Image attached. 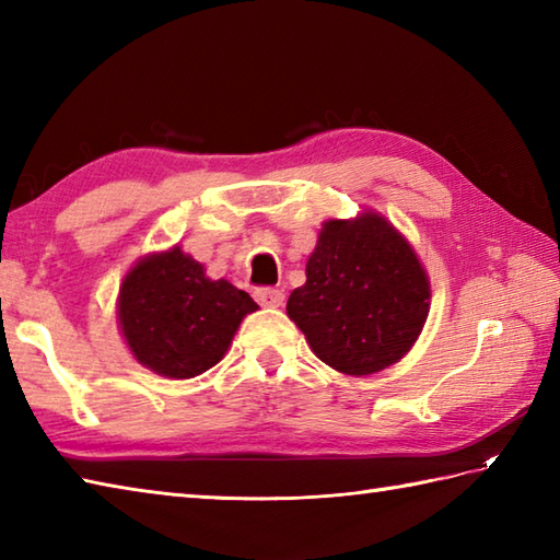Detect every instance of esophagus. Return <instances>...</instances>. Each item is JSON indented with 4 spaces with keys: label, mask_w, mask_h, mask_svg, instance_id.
Instances as JSON below:
<instances>
[{
    "label": "esophagus",
    "mask_w": 560,
    "mask_h": 560,
    "mask_svg": "<svg viewBox=\"0 0 560 560\" xmlns=\"http://www.w3.org/2000/svg\"><path fill=\"white\" fill-rule=\"evenodd\" d=\"M255 299L259 305H265V307H279V305H283V299H287V295H283V291H279V289L259 287V289H255Z\"/></svg>",
    "instance_id": "obj_1"
}]
</instances>
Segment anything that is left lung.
Masks as SVG:
<instances>
[{
	"label": "left lung",
	"instance_id": "obj_1",
	"mask_svg": "<svg viewBox=\"0 0 560 560\" xmlns=\"http://www.w3.org/2000/svg\"><path fill=\"white\" fill-rule=\"evenodd\" d=\"M305 277L287 313L335 371L377 373L419 339L431 287L411 245L377 213L327 221Z\"/></svg>",
	"mask_w": 560,
	"mask_h": 560
}]
</instances>
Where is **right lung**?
Masks as SVG:
<instances>
[{
  "label": "right lung",
  "mask_w": 560,
  "mask_h": 560,
  "mask_svg": "<svg viewBox=\"0 0 560 560\" xmlns=\"http://www.w3.org/2000/svg\"><path fill=\"white\" fill-rule=\"evenodd\" d=\"M257 303L225 279L211 281L180 247L137 261L120 289L122 335L153 373L185 380L217 365Z\"/></svg>",
  "instance_id": "obj_1"
}]
</instances>
